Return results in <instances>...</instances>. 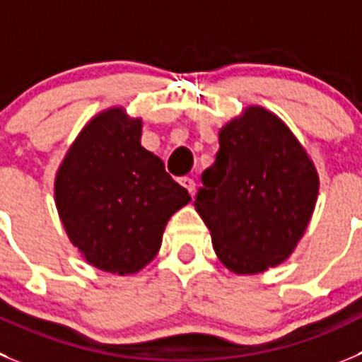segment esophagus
Returning a JSON list of instances; mask_svg holds the SVG:
<instances>
[{
    "mask_svg": "<svg viewBox=\"0 0 362 362\" xmlns=\"http://www.w3.org/2000/svg\"><path fill=\"white\" fill-rule=\"evenodd\" d=\"M180 184L187 189L189 194H194V191H197V184H194V180H192V178H189V177L180 178Z\"/></svg>",
    "mask_w": 362,
    "mask_h": 362,
    "instance_id": "34e87169",
    "label": "esophagus"
}]
</instances>
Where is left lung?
Instances as JSON below:
<instances>
[{
  "label": "left lung",
  "mask_w": 362,
  "mask_h": 362,
  "mask_svg": "<svg viewBox=\"0 0 362 362\" xmlns=\"http://www.w3.org/2000/svg\"><path fill=\"white\" fill-rule=\"evenodd\" d=\"M198 214L219 261L238 275L282 264L302 239L320 178L288 124L259 105L219 130L216 162L202 175Z\"/></svg>",
  "instance_id": "left-lung-1"
}]
</instances>
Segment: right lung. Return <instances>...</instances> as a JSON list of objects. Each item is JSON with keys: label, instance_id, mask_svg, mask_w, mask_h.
<instances>
[{"label": "right lung", "instance_id": "right-lung-1", "mask_svg": "<svg viewBox=\"0 0 362 362\" xmlns=\"http://www.w3.org/2000/svg\"><path fill=\"white\" fill-rule=\"evenodd\" d=\"M143 119L123 107L94 116L55 177L60 221L82 257L101 272L134 275L157 255L171 216L191 202L141 146Z\"/></svg>", "mask_w": 362, "mask_h": 362}]
</instances>
